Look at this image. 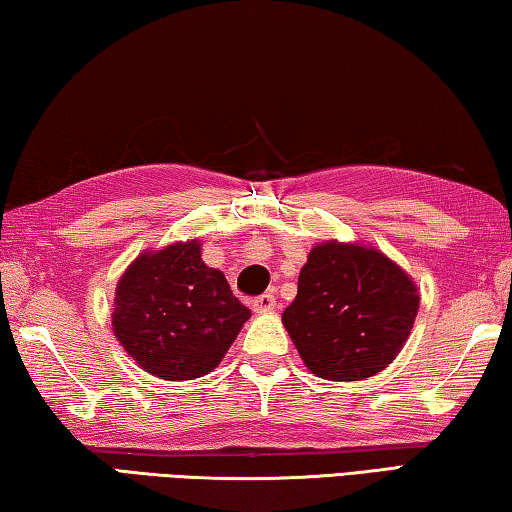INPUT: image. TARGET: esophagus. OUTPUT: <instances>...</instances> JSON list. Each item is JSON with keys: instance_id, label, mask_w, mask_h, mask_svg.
I'll return each mask as SVG.
<instances>
[{"instance_id": "obj_1", "label": "esophagus", "mask_w": 512, "mask_h": 512, "mask_svg": "<svg viewBox=\"0 0 512 512\" xmlns=\"http://www.w3.org/2000/svg\"><path fill=\"white\" fill-rule=\"evenodd\" d=\"M275 302V293H264V296L253 300V311H257V314H266V311L275 309Z\"/></svg>"}]
</instances>
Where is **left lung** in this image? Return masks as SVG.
Returning <instances> with one entry per match:
<instances>
[{"label": "left lung", "mask_w": 512, "mask_h": 512, "mask_svg": "<svg viewBox=\"0 0 512 512\" xmlns=\"http://www.w3.org/2000/svg\"><path fill=\"white\" fill-rule=\"evenodd\" d=\"M420 309L413 277L375 246L329 239L309 250L282 325L320 379L377 375L409 341Z\"/></svg>", "instance_id": "left-lung-1"}]
</instances>
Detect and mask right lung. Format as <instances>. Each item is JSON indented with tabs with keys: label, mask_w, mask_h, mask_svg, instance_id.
Returning a JSON list of instances; mask_svg holds the SVG:
<instances>
[{
	"label": "right lung",
	"mask_w": 512,
	"mask_h": 512,
	"mask_svg": "<svg viewBox=\"0 0 512 512\" xmlns=\"http://www.w3.org/2000/svg\"><path fill=\"white\" fill-rule=\"evenodd\" d=\"M248 318L225 275L201 259V241L189 239L144 250L121 273L112 332L142 370L187 381L219 366Z\"/></svg>",
	"instance_id": "1"
}]
</instances>
